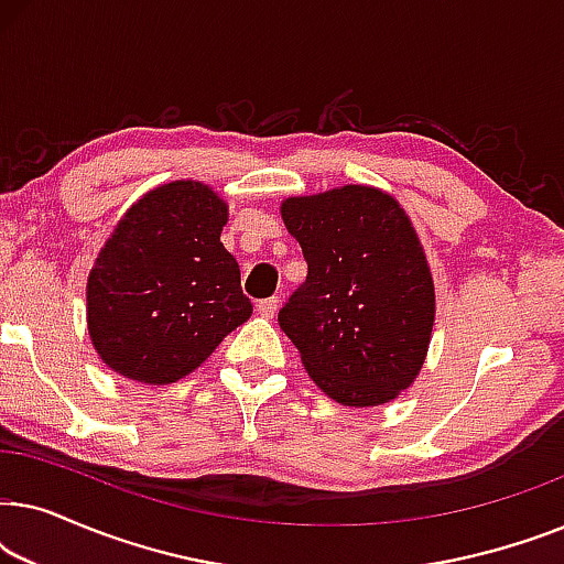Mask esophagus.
I'll list each match as a JSON object with an SVG mask.
<instances>
[{"mask_svg":"<svg viewBox=\"0 0 564 564\" xmlns=\"http://www.w3.org/2000/svg\"><path fill=\"white\" fill-rule=\"evenodd\" d=\"M276 307H280V300H276V297H267V300H259L257 311H259V315H264V318H274Z\"/></svg>","mask_w":564,"mask_h":564,"instance_id":"esophagus-1","label":"esophagus"}]
</instances>
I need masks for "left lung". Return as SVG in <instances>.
Segmentation results:
<instances>
[{
  "label": "left lung",
  "mask_w": 564,
  "mask_h": 564,
  "mask_svg": "<svg viewBox=\"0 0 564 564\" xmlns=\"http://www.w3.org/2000/svg\"><path fill=\"white\" fill-rule=\"evenodd\" d=\"M282 220L307 276L280 326L313 382L341 405H380L415 380L434 326V282L403 207L375 187L290 197Z\"/></svg>",
  "instance_id": "obj_1"
}]
</instances>
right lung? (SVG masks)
Masks as SVG:
<instances>
[{"label":"right lung","instance_id":"right-lung-1","mask_svg":"<svg viewBox=\"0 0 564 564\" xmlns=\"http://www.w3.org/2000/svg\"><path fill=\"white\" fill-rule=\"evenodd\" d=\"M223 199L199 182H172L130 207L89 274L87 323L107 367L169 384L249 321L238 261L220 243Z\"/></svg>","mask_w":564,"mask_h":564}]
</instances>
